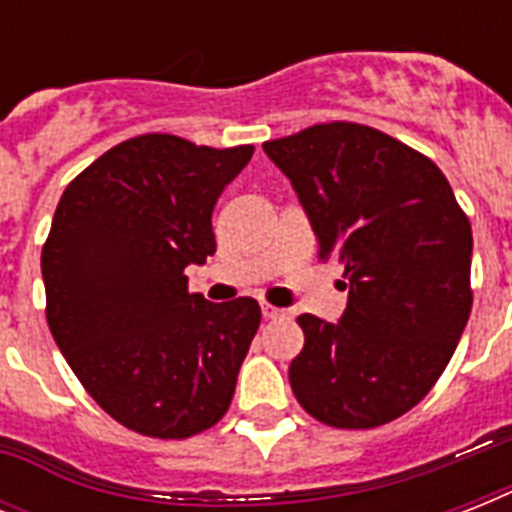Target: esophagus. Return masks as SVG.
<instances>
[{
    "label": "esophagus",
    "instance_id": "esophagus-1",
    "mask_svg": "<svg viewBox=\"0 0 512 512\" xmlns=\"http://www.w3.org/2000/svg\"><path fill=\"white\" fill-rule=\"evenodd\" d=\"M260 311H263L265 319H287V311H281V308H276V305L263 303V308H260Z\"/></svg>",
    "mask_w": 512,
    "mask_h": 512
}]
</instances>
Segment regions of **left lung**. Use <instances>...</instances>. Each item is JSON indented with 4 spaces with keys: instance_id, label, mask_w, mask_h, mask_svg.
Masks as SVG:
<instances>
[{
    "instance_id": "1",
    "label": "left lung",
    "mask_w": 512,
    "mask_h": 512,
    "mask_svg": "<svg viewBox=\"0 0 512 512\" xmlns=\"http://www.w3.org/2000/svg\"><path fill=\"white\" fill-rule=\"evenodd\" d=\"M289 177L319 241L345 268L337 324L303 313L289 385L324 425L396 420L436 385L468 324L473 233L428 156L353 122L263 143Z\"/></svg>"
}]
</instances>
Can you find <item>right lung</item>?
<instances>
[{
	"label": "right lung",
	"instance_id": "obj_1",
	"mask_svg": "<svg viewBox=\"0 0 512 512\" xmlns=\"http://www.w3.org/2000/svg\"><path fill=\"white\" fill-rule=\"evenodd\" d=\"M252 154L140 135L60 196L42 249L47 324L84 390L135 433L196 436L231 406L260 305L209 303L183 271L215 255L212 209Z\"/></svg>",
	"mask_w": 512,
	"mask_h": 512
}]
</instances>
